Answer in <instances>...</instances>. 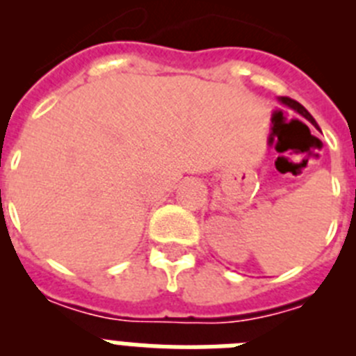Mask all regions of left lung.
<instances>
[{"instance_id":"obj_1","label":"left lung","mask_w":356,"mask_h":356,"mask_svg":"<svg viewBox=\"0 0 356 356\" xmlns=\"http://www.w3.org/2000/svg\"><path fill=\"white\" fill-rule=\"evenodd\" d=\"M278 102L282 103V105H285V106H289V108H292V110H294V112H298V114H300V115H303L305 119H308V121L312 122L314 127L317 128V122L314 121V118H312V115H310V112H308V110L305 108V106L301 105V103L294 102V99H291V97H278Z\"/></svg>"}]
</instances>
